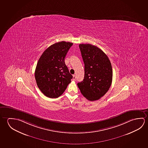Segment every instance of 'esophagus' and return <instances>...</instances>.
Listing matches in <instances>:
<instances>
[{"label": "esophagus", "mask_w": 148, "mask_h": 148, "mask_svg": "<svg viewBox=\"0 0 148 148\" xmlns=\"http://www.w3.org/2000/svg\"><path fill=\"white\" fill-rule=\"evenodd\" d=\"M73 80H76V75H73Z\"/></svg>", "instance_id": "esophagus-1"}]
</instances>
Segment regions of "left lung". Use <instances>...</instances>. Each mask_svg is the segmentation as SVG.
Instances as JSON below:
<instances>
[{
  "label": "left lung",
  "mask_w": 148,
  "mask_h": 148,
  "mask_svg": "<svg viewBox=\"0 0 148 148\" xmlns=\"http://www.w3.org/2000/svg\"><path fill=\"white\" fill-rule=\"evenodd\" d=\"M79 47L85 64V76L78 87L87 99L96 101L106 94L112 85V64L106 55L97 46L80 44Z\"/></svg>",
  "instance_id": "left-lung-1"
}]
</instances>
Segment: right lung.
I'll return each instance as SVG.
<instances>
[{"mask_svg": "<svg viewBox=\"0 0 148 148\" xmlns=\"http://www.w3.org/2000/svg\"><path fill=\"white\" fill-rule=\"evenodd\" d=\"M73 43L61 41L51 45L42 54L36 64L35 79L39 89L47 97L57 98L63 94L73 76L64 58Z\"/></svg>", "mask_w": 148, "mask_h": 148, "instance_id": "right-lung-1", "label": "right lung"}]
</instances>
